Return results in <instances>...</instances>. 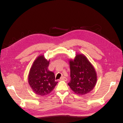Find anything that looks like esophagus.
<instances>
[{"label": "esophagus", "mask_w": 123, "mask_h": 123, "mask_svg": "<svg viewBox=\"0 0 123 123\" xmlns=\"http://www.w3.org/2000/svg\"><path fill=\"white\" fill-rule=\"evenodd\" d=\"M60 80H65V81H67V78L65 77V76H62Z\"/></svg>", "instance_id": "esophagus-1"}]
</instances>
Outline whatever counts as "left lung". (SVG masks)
Listing matches in <instances>:
<instances>
[{
	"label": "left lung",
	"instance_id": "obj_1",
	"mask_svg": "<svg viewBox=\"0 0 123 123\" xmlns=\"http://www.w3.org/2000/svg\"><path fill=\"white\" fill-rule=\"evenodd\" d=\"M71 80L68 84L71 89L80 95L86 94L94 88L97 81L93 67L85 56L77 54L70 61Z\"/></svg>",
	"mask_w": 123,
	"mask_h": 123
}]
</instances>
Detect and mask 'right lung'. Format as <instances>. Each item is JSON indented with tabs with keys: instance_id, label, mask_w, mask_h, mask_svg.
Wrapping results in <instances>:
<instances>
[{
	"instance_id": "right-lung-1",
	"label": "right lung",
	"mask_w": 123,
	"mask_h": 123,
	"mask_svg": "<svg viewBox=\"0 0 123 123\" xmlns=\"http://www.w3.org/2000/svg\"><path fill=\"white\" fill-rule=\"evenodd\" d=\"M49 62L39 56L35 61L29 75V84L36 94L47 95L53 90L57 81H55L53 72L49 71L48 67Z\"/></svg>"
}]
</instances>
